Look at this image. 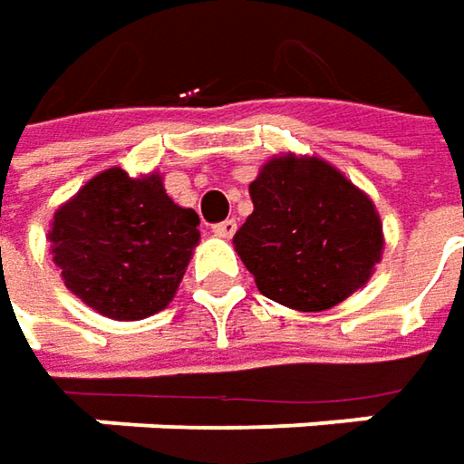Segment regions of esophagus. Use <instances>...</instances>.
<instances>
[{"label":"esophagus","mask_w":464,"mask_h":464,"mask_svg":"<svg viewBox=\"0 0 464 464\" xmlns=\"http://www.w3.org/2000/svg\"><path fill=\"white\" fill-rule=\"evenodd\" d=\"M236 228H238L236 218H228V220H223V223L212 226V233H215V236H220V238H231L233 233H236Z\"/></svg>","instance_id":"1"}]
</instances>
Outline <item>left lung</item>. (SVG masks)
<instances>
[{
    "instance_id": "obj_1",
    "label": "left lung",
    "mask_w": 464,
    "mask_h": 464,
    "mask_svg": "<svg viewBox=\"0 0 464 464\" xmlns=\"http://www.w3.org/2000/svg\"><path fill=\"white\" fill-rule=\"evenodd\" d=\"M249 194L254 212L233 244L259 293L298 312H324L369 283L384 249L379 212L327 160L277 155Z\"/></svg>"
}]
</instances>
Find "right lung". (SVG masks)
I'll return each mask as SVG.
<instances>
[{
    "label": "right lung",
    "instance_id": "obj_1",
    "mask_svg": "<svg viewBox=\"0 0 464 464\" xmlns=\"http://www.w3.org/2000/svg\"><path fill=\"white\" fill-rule=\"evenodd\" d=\"M199 215L179 208L158 173L92 176L53 212L51 254L80 301L116 322L169 306L199 244Z\"/></svg>",
    "mask_w": 464,
    "mask_h": 464
}]
</instances>
